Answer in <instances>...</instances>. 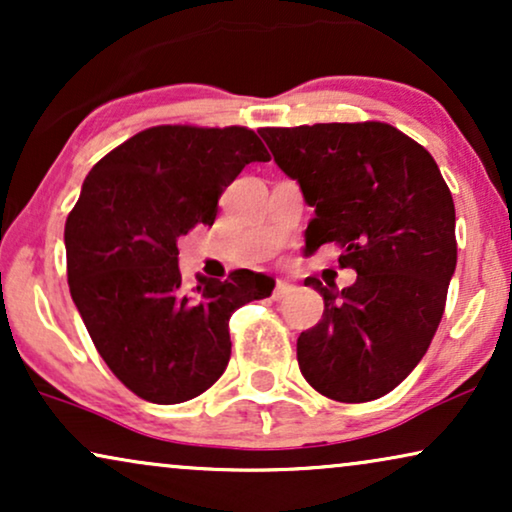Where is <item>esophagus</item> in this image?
<instances>
[{
  "label": "esophagus",
  "mask_w": 512,
  "mask_h": 512,
  "mask_svg": "<svg viewBox=\"0 0 512 512\" xmlns=\"http://www.w3.org/2000/svg\"><path fill=\"white\" fill-rule=\"evenodd\" d=\"M293 291H296V286L289 284V282H282V279H279V282L275 284V291H272V298L284 300V298H289Z\"/></svg>",
  "instance_id": "obj_1"
}]
</instances>
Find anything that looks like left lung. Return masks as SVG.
<instances>
[{"label":"left lung","mask_w":512,"mask_h":512,"mask_svg":"<svg viewBox=\"0 0 512 512\" xmlns=\"http://www.w3.org/2000/svg\"><path fill=\"white\" fill-rule=\"evenodd\" d=\"M286 177L314 207L305 247H342L356 282L324 296L298 338V366L319 394L363 403L389 394L422 361L457 268L454 202L431 153L387 123L263 128Z\"/></svg>","instance_id":"obj_1"}]
</instances>
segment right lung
Returning a JSON list of instances; mask_svg holds the SVG:
<instances>
[{
  "label": "right lung",
  "mask_w": 512,
  "mask_h": 512,
  "mask_svg": "<svg viewBox=\"0 0 512 512\" xmlns=\"http://www.w3.org/2000/svg\"><path fill=\"white\" fill-rule=\"evenodd\" d=\"M265 160L254 130L160 125L83 181L65 223L69 293L104 363L144 401L184 403L212 387L230 359V314L275 289L263 272L235 270L186 291L177 249L195 223L212 226L244 165Z\"/></svg>",
  "instance_id": "1"
}]
</instances>
